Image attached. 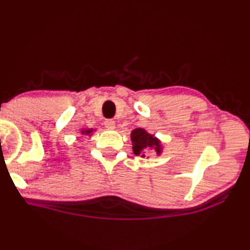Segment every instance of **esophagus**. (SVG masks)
I'll return each instance as SVG.
<instances>
[{
    "label": "esophagus",
    "mask_w": 250,
    "mask_h": 250,
    "mask_svg": "<svg viewBox=\"0 0 250 250\" xmlns=\"http://www.w3.org/2000/svg\"><path fill=\"white\" fill-rule=\"evenodd\" d=\"M104 125H105V128H108V129H114L115 128V121H114V120H105L104 121Z\"/></svg>",
    "instance_id": "esophagus-1"
}]
</instances>
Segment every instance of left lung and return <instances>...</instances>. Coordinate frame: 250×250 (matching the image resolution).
<instances>
[{"label": "left lung", "mask_w": 250, "mask_h": 250, "mask_svg": "<svg viewBox=\"0 0 250 250\" xmlns=\"http://www.w3.org/2000/svg\"><path fill=\"white\" fill-rule=\"evenodd\" d=\"M131 141H133V151L135 155L145 156V153L149 148H154L157 154L161 153L159 140L155 139L153 135L148 134L145 129H135L131 133Z\"/></svg>", "instance_id": "obj_1"}]
</instances>
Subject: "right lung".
<instances>
[{
    "mask_svg": "<svg viewBox=\"0 0 250 250\" xmlns=\"http://www.w3.org/2000/svg\"><path fill=\"white\" fill-rule=\"evenodd\" d=\"M89 134V133H91V130H84V131H83V134Z\"/></svg>",
    "mask_w": 250,
    "mask_h": 250,
    "instance_id": "right-lung-1",
    "label": "right lung"
}]
</instances>
